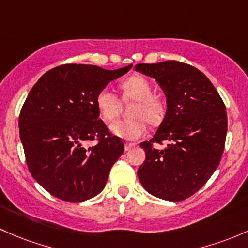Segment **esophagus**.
Returning a JSON list of instances; mask_svg holds the SVG:
<instances>
[{
    "label": "esophagus",
    "mask_w": 248,
    "mask_h": 248,
    "mask_svg": "<svg viewBox=\"0 0 248 248\" xmlns=\"http://www.w3.org/2000/svg\"><path fill=\"white\" fill-rule=\"evenodd\" d=\"M134 147H135V143H129V142L125 143V150H130Z\"/></svg>",
    "instance_id": "obj_1"
}]
</instances>
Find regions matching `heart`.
Instances as JSON below:
<instances>
[{
	"instance_id": "b5f03b06",
	"label": "heart",
	"mask_w": 248,
	"mask_h": 248,
	"mask_svg": "<svg viewBox=\"0 0 248 248\" xmlns=\"http://www.w3.org/2000/svg\"><path fill=\"white\" fill-rule=\"evenodd\" d=\"M122 98L124 101H134L130 108L129 119H121L109 126L111 132L124 140H137L144 135L148 124L156 126L163 121L166 104L159 96L154 95L152 83L145 78L134 75L121 83ZM95 105L99 113L107 122H111L119 114L122 101L116 94L107 88L98 92Z\"/></svg>"
}]
</instances>
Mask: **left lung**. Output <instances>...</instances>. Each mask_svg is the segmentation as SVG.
<instances>
[{"mask_svg":"<svg viewBox=\"0 0 248 248\" xmlns=\"http://www.w3.org/2000/svg\"><path fill=\"white\" fill-rule=\"evenodd\" d=\"M135 69L156 78L167 96V112L156 134L141 143L145 161L137 175L150 195L184 201L203 187L221 161L226 106L209 78L192 65L166 61ZM163 141L166 148L157 150Z\"/></svg>","mask_w":248,"mask_h":248,"instance_id":"1","label":"left lung"}]
</instances>
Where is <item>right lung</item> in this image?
I'll return each instance as SVG.
<instances>
[{
  "instance_id": "right-lung-1",
  "label": "right lung",
  "mask_w": 248,
  "mask_h": 248,
  "mask_svg": "<svg viewBox=\"0 0 248 248\" xmlns=\"http://www.w3.org/2000/svg\"><path fill=\"white\" fill-rule=\"evenodd\" d=\"M131 67L62 64L30 91L20 111V139L31 174L53 197L78 203L105 187L124 143L99 119L95 96Z\"/></svg>"
}]
</instances>
